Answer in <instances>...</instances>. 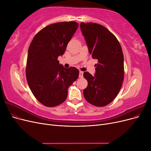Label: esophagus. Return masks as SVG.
<instances>
[{"mask_svg":"<svg viewBox=\"0 0 151 151\" xmlns=\"http://www.w3.org/2000/svg\"><path fill=\"white\" fill-rule=\"evenodd\" d=\"M83 74H84V72L80 70V72H79V77H80V78H83Z\"/></svg>","mask_w":151,"mask_h":151,"instance_id":"esophagus-1","label":"esophagus"}]
</instances>
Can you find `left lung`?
Wrapping results in <instances>:
<instances>
[{
	"instance_id": "8db88e82",
	"label": "left lung",
	"mask_w": 151,
	"mask_h": 151,
	"mask_svg": "<svg viewBox=\"0 0 151 151\" xmlns=\"http://www.w3.org/2000/svg\"><path fill=\"white\" fill-rule=\"evenodd\" d=\"M80 28L93 58L97 59L93 76L84 73L88 86L83 93L86 100L102 107L112 102L119 93L124 77L123 54L115 36L103 26L81 22Z\"/></svg>"
}]
</instances>
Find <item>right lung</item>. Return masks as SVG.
<instances>
[{"label":"right lung","mask_w":151,"mask_h":151,"mask_svg":"<svg viewBox=\"0 0 151 151\" xmlns=\"http://www.w3.org/2000/svg\"><path fill=\"white\" fill-rule=\"evenodd\" d=\"M78 26L75 21L50 24L35 36L29 45L26 79L32 93L45 106L53 107L64 102L68 87L78 78L77 68H66L57 60Z\"/></svg>","instance_id":"right-lung-1"}]
</instances>
